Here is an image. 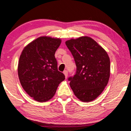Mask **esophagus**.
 <instances>
[{"label": "esophagus", "instance_id": "obj_1", "mask_svg": "<svg viewBox=\"0 0 131 131\" xmlns=\"http://www.w3.org/2000/svg\"><path fill=\"white\" fill-rule=\"evenodd\" d=\"M63 73H64V76H65L66 78H67V77H68V71L65 70V71H63Z\"/></svg>", "mask_w": 131, "mask_h": 131}]
</instances>
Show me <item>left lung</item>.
I'll return each mask as SVG.
<instances>
[{
    "mask_svg": "<svg viewBox=\"0 0 131 131\" xmlns=\"http://www.w3.org/2000/svg\"><path fill=\"white\" fill-rule=\"evenodd\" d=\"M65 43L77 66L75 74L68 78L74 95L83 102L95 100L110 79L108 54L95 40L86 36L67 40Z\"/></svg>",
    "mask_w": 131,
    "mask_h": 131,
    "instance_id": "left-lung-1",
    "label": "left lung"
}]
</instances>
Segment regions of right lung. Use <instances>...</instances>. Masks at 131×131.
I'll list each match as a JSON object with an SVG mask.
<instances>
[{
	"instance_id": "obj_1",
	"label": "right lung",
	"mask_w": 131,
	"mask_h": 131,
	"mask_svg": "<svg viewBox=\"0 0 131 131\" xmlns=\"http://www.w3.org/2000/svg\"><path fill=\"white\" fill-rule=\"evenodd\" d=\"M60 38L40 37L24 48L19 58L18 74L21 86L34 100L46 102L52 98L59 84L65 79L58 70L54 53Z\"/></svg>"
}]
</instances>
